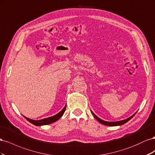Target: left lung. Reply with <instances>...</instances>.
<instances>
[{
  "label": "left lung",
  "mask_w": 155,
  "mask_h": 155,
  "mask_svg": "<svg viewBox=\"0 0 155 155\" xmlns=\"http://www.w3.org/2000/svg\"><path fill=\"white\" fill-rule=\"evenodd\" d=\"M91 113H92V114H93V116H94V117H95V118L97 119V121H98L99 122H100L101 124H103V125H107V126H118V125H123V124H125V123H126L127 121H129L130 119H132V117H134V115L136 114V113L134 114H133L132 115V116H131L130 117H129V118H127V119H124V120H121V121H114V122H109V121H104V120H102V119H100L99 117H97L96 115L92 111H91Z\"/></svg>",
  "instance_id": "1"
}]
</instances>
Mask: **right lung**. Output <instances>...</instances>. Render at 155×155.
<instances>
[{
	"label": "right lung",
	"mask_w": 155,
	"mask_h": 155,
	"mask_svg": "<svg viewBox=\"0 0 155 155\" xmlns=\"http://www.w3.org/2000/svg\"><path fill=\"white\" fill-rule=\"evenodd\" d=\"M65 108H66V105L59 113H58L52 117L43 119H41V120H33V119H30L26 117H25V116L24 117H25L26 120H28L30 123H32V124L34 125H36V126L45 125H48V124H51V123H54L58 120V119H59L61 116H63V114L65 112Z\"/></svg>",
	"instance_id": "1"
}]
</instances>
